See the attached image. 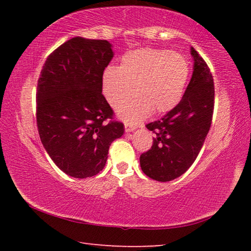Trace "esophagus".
Masks as SVG:
<instances>
[{
    "mask_svg": "<svg viewBox=\"0 0 251 251\" xmlns=\"http://www.w3.org/2000/svg\"><path fill=\"white\" fill-rule=\"evenodd\" d=\"M135 129L134 126H131L129 124H125V131L126 133H129V131H133Z\"/></svg>",
    "mask_w": 251,
    "mask_h": 251,
    "instance_id": "34e87169",
    "label": "esophagus"
}]
</instances>
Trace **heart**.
Masks as SVG:
<instances>
[{
	"instance_id": "obj_1",
	"label": "heart",
	"mask_w": 251,
	"mask_h": 251,
	"mask_svg": "<svg viewBox=\"0 0 251 251\" xmlns=\"http://www.w3.org/2000/svg\"><path fill=\"white\" fill-rule=\"evenodd\" d=\"M189 75L185 56L165 50L143 49L123 56L118 67L108 66L103 75V92L118 107L132 92L135 96L118 108L127 124L136 125L150 115L173 109L180 100Z\"/></svg>"
}]
</instances>
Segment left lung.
Segmentation results:
<instances>
[{
	"mask_svg": "<svg viewBox=\"0 0 251 251\" xmlns=\"http://www.w3.org/2000/svg\"><path fill=\"white\" fill-rule=\"evenodd\" d=\"M194 72L181 100L158 121L146 127L154 133L151 150L141 155L145 175L169 181L192 166L209 131L215 105V86L210 69L192 48Z\"/></svg>",
	"mask_w": 251,
	"mask_h": 251,
	"instance_id": "left-lung-1",
	"label": "left lung"
}]
</instances>
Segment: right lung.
Instances as JSON below:
<instances>
[{
	"mask_svg": "<svg viewBox=\"0 0 251 251\" xmlns=\"http://www.w3.org/2000/svg\"><path fill=\"white\" fill-rule=\"evenodd\" d=\"M106 40L73 37L53 50L41 71L36 124L42 144L69 176H95L124 124L101 94L105 67L113 58Z\"/></svg>",
	"mask_w": 251,
	"mask_h": 251,
	"instance_id": "obj_1",
	"label": "right lung"
}]
</instances>
